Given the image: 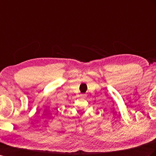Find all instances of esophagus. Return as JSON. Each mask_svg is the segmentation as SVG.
<instances>
[{
  "mask_svg": "<svg viewBox=\"0 0 156 156\" xmlns=\"http://www.w3.org/2000/svg\"><path fill=\"white\" fill-rule=\"evenodd\" d=\"M87 95L86 94H81V96H82L83 98H86V97H87Z\"/></svg>",
  "mask_w": 156,
  "mask_h": 156,
  "instance_id": "obj_1",
  "label": "esophagus"
}]
</instances>
